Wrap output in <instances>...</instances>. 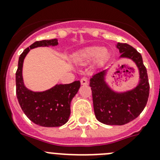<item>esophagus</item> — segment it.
<instances>
[{
    "mask_svg": "<svg viewBox=\"0 0 160 160\" xmlns=\"http://www.w3.org/2000/svg\"><path fill=\"white\" fill-rule=\"evenodd\" d=\"M81 84L83 85V86H87L88 85V80H87V78H82L81 79Z\"/></svg>",
    "mask_w": 160,
    "mask_h": 160,
    "instance_id": "1",
    "label": "esophagus"
}]
</instances>
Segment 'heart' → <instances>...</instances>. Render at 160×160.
<instances>
[{
  "label": "heart",
  "instance_id": "obj_1",
  "mask_svg": "<svg viewBox=\"0 0 160 160\" xmlns=\"http://www.w3.org/2000/svg\"><path fill=\"white\" fill-rule=\"evenodd\" d=\"M108 50L100 46H90L82 50L75 56V61L80 64H86L90 62L96 58L98 64H102L108 58Z\"/></svg>",
  "mask_w": 160,
  "mask_h": 160
}]
</instances>
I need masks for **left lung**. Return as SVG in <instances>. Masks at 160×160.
<instances>
[{"label": "left lung", "instance_id": "obj_1", "mask_svg": "<svg viewBox=\"0 0 160 160\" xmlns=\"http://www.w3.org/2000/svg\"><path fill=\"white\" fill-rule=\"evenodd\" d=\"M121 55L135 62L139 73V81L135 88L124 92H117L106 82L107 70H102L90 80L95 117L107 125H124L136 118L145 108L149 97V82L142 56L135 48L127 43L116 46Z\"/></svg>", "mask_w": 160, "mask_h": 160}]
</instances>
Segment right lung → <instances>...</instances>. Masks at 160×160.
Returning a JSON list of instances; mask_svg holds the SVG:
<instances>
[{"label": "right lung", "instance_id": "add662e5", "mask_svg": "<svg viewBox=\"0 0 160 160\" xmlns=\"http://www.w3.org/2000/svg\"><path fill=\"white\" fill-rule=\"evenodd\" d=\"M58 39L35 42L20 55L16 72V94L25 114L32 122L41 127L55 128L67 122L70 115V103L78 91L81 83L57 84L45 91L35 92L24 84L22 67L24 59L29 50L41 46H58Z\"/></svg>", "mask_w": 160, "mask_h": 160}]
</instances>
